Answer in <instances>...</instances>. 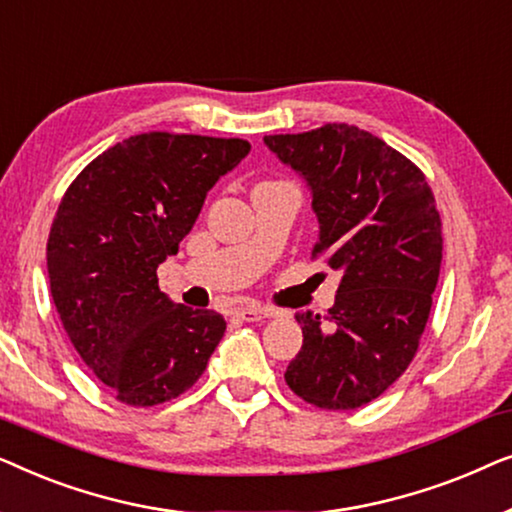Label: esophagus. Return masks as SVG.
I'll use <instances>...</instances> for the list:
<instances>
[{
    "mask_svg": "<svg viewBox=\"0 0 512 512\" xmlns=\"http://www.w3.org/2000/svg\"><path fill=\"white\" fill-rule=\"evenodd\" d=\"M275 314V310H270V307H261V305H247V307H237L235 310V317L242 319V321H261V319H268Z\"/></svg>",
    "mask_w": 512,
    "mask_h": 512,
    "instance_id": "1",
    "label": "esophagus"
}]
</instances>
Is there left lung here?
I'll return each instance as SVG.
<instances>
[{"label":"left lung","mask_w":512,"mask_h":512,"mask_svg":"<svg viewBox=\"0 0 512 512\" xmlns=\"http://www.w3.org/2000/svg\"><path fill=\"white\" fill-rule=\"evenodd\" d=\"M265 144L310 186L312 258L342 272L328 331L319 314L296 317L303 347L284 380L317 408H361L405 373L429 321L443 261L436 198L412 160L356 125L265 135Z\"/></svg>","instance_id":"left-lung-1"}]
</instances>
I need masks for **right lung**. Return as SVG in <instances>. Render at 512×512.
Returning a JSON list of instances; mask_svg holds the SVG:
<instances>
[{"mask_svg":"<svg viewBox=\"0 0 512 512\" xmlns=\"http://www.w3.org/2000/svg\"><path fill=\"white\" fill-rule=\"evenodd\" d=\"M249 149L247 139L144 132L97 156L62 195L46 244L51 296L74 349L116 401L151 408L205 373L226 321L172 303L156 270Z\"/></svg>","mask_w":512,"mask_h":512,"instance_id":"right-lung-1","label":"right lung"}]
</instances>
